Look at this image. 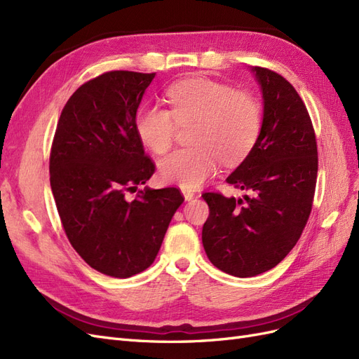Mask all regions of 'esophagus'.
Returning a JSON list of instances; mask_svg holds the SVG:
<instances>
[{
    "instance_id": "esophagus-1",
    "label": "esophagus",
    "mask_w": 359,
    "mask_h": 359,
    "mask_svg": "<svg viewBox=\"0 0 359 359\" xmlns=\"http://www.w3.org/2000/svg\"><path fill=\"white\" fill-rule=\"evenodd\" d=\"M181 193H182L184 199H186L187 202H190L191 199H194V193H193L191 190H189V189H181Z\"/></svg>"
}]
</instances>
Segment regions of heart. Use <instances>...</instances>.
Masks as SVG:
<instances>
[{
	"label": "heart",
	"instance_id": "obj_1",
	"mask_svg": "<svg viewBox=\"0 0 359 359\" xmlns=\"http://www.w3.org/2000/svg\"><path fill=\"white\" fill-rule=\"evenodd\" d=\"M170 111L144 106L136 114L139 139L156 154L173 145L178 124L196 123L194 147L173 151L158 165L160 178L182 189H198L219 169L220 161L236 163L253 148L260 132V106L255 97L206 78H190L168 91Z\"/></svg>",
	"mask_w": 359,
	"mask_h": 359
}]
</instances>
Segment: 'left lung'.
I'll return each mask as SVG.
<instances>
[{"label": "left lung", "instance_id": "1", "mask_svg": "<svg viewBox=\"0 0 359 359\" xmlns=\"http://www.w3.org/2000/svg\"><path fill=\"white\" fill-rule=\"evenodd\" d=\"M250 72L262 93V126L253 148L226 178L250 194H202L210 206L202 229L205 253L214 266L241 278L273 269L295 247L318 177L316 136L301 97L276 72Z\"/></svg>", "mask_w": 359, "mask_h": 359}]
</instances>
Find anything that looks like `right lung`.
<instances>
[{"label":"right lung","mask_w":359,"mask_h":359,"mask_svg":"<svg viewBox=\"0 0 359 359\" xmlns=\"http://www.w3.org/2000/svg\"><path fill=\"white\" fill-rule=\"evenodd\" d=\"M156 73L107 72L79 86L64 106L53 137L50 189L64 231L99 273H142L184 202L175 187L139 186L154 173L135 121ZM137 191L133 201L126 193Z\"/></svg>","instance_id":"right-lung-1"}]
</instances>
